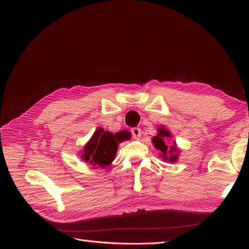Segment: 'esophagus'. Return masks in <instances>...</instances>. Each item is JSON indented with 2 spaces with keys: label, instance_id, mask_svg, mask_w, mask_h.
<instances>
[{
  "label": "esophagus",
  "instance_id": "esophagus-1",
  "mask_svg": "<svg viewBox=\"0 0 249 249\" xmlns=\"http://www.w3.org/2000/svg\"><path fill=\"white\" fill-rule=\"evenodd\" d=\"M131 133H132V136L134 139H140V136H141V130L139 129V127H133V129L131 130Z\"/></svg>",
  "mask_w": 249,
  "mask_h": 249
}]
</instances>
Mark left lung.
I'll return each mask as SVG.
<instances>
[{
	"instance_id": "8db88e82",
	"label": "left lung",
	"mask_w": 249,
	"mask_h": 249,
	"mask_svg": "<svg viewBox=\"0 0 249 249\" xmlns=\"http://www.w3.org/2000/svg\"><path fill=\"white\" fill-rule=\"evenodd\" d=\"M171 137H172L171 134L167 129H165L164 126H159L157 136H154L152 141H153L154 146L158 150H160L161 157L163 160L175 163L178 158L179 149L177 147L176 142H173V145H171V146L167 145L166 139L171 138Z\"/></svg>"
}]
</instances>
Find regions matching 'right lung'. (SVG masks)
<instances>
[{"label": "right lung", "mask_w": 249, "mask_h": 249, "mask_svg": "<svg viewBox=\"0 0 249 249\" xmlns=\"http://www.w3.org/2000/svg\"><path fill=\"white\" fill-rule=\"evenodd\" d=\"M124 139L123 135L118 133L114 135L99 127L82 150L81 158L93 166L97 165L100 167H106L114 160L118 143Z\"/></svg>", "instance_id": "obj_1"}]
</instances>
